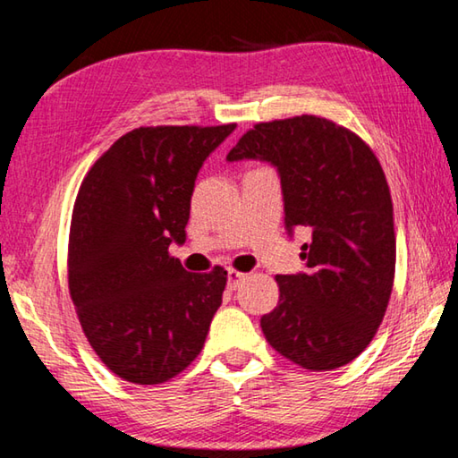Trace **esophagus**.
Returning <instances> with one entry per match:
<instances>
[{"mask_svg": "<svg viewBox=\"0 0 458 458\" xmlns=\"http://www.w3.org/2000/svg\"><path fill=\"white\" fill-rule=\"evenodd\" d=\"M242 281H244L242 273H238V270H232V268L228 270V289L230 291H236Z\"/></svg>", "mask_w": 458, "mask_h": 458, "instance_id": "1", "label": "esophagus"}]
</instances>
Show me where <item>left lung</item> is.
Listing matches in <instances>:
<instances>
[{"label":"left lung","mask_w":458,"mask_h":458,"mask_svg":"<svg viewBox=\"0 0 458 458\" xmlns=\"http://www.w3.org/2000/svg\"><path fill=\"white\" fill-rule=\"evenodd\" d=\"M226 159L273 165L286 232L311 230L301 246L307 273L276 276L278 305L260 319L267 341L305 369L345 366L376 335L396 267L390 188L374 151L345 127L303 114L259 123Z\"/></svg>","instance_id":"obj_1"}]
</instances>
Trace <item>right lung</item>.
I'll list each match as a JSON object with an SVG mask.
<instances>
[{"instance_id": "add662e5", "label": "right lung", "mask_w": 458, "mask_h": 458, "mask_svg": "<svg viewBox=\"0 0 458 458\" xmlns=\"http://www.w3.org/2000/svg\"><path fill=\"white\" fill-rule=\"evenodd\" d=\"M236 125L139 127L81 185L68 242V289L100 361L127 382H167L198 358L222 305L226 270L188 273L185 242L204 161Z\"/></svg>"}]
</instances>
